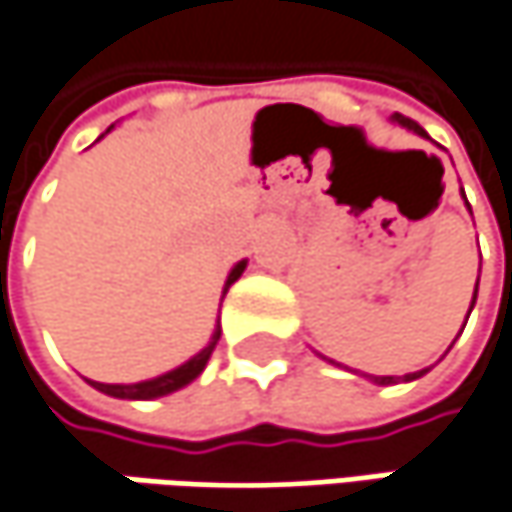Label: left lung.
<instances>
[{
  "instance_id": "8db88e82",
  "label": "left lung",
  "mask_w": 512,
  "mask_h": 512,
  "mask_svg": "<svg viewBox=\"0 0 512 512\" xmlns=\"http://www.w3.org/2000/svg\"><path fill=\"white\" fill-rule=\"evenodd\" d=\"M390 122H396V125H402V128H408V130H414L417 136H425V130L414 122V119H408V116H402V113H393L390 116ZM475 297H478V285H475V294H472V306H475ZM472 306H469V311H472ZM466 320H469V314H466ZM466 326V323H463ZM335 364V361H332ZM428 373V367L425 370H417V373H408L402 382H414V379H420V376H425ZM370 382H376V384H396V376H367Z\"/></svg>"
}]
</instances>
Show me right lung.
<instances>
[{"label":"right lung","mask_w":512,"mask_h":512,"mask_svg":"<svg viewBox=\"0 0 512 512\" xmlns=\"http://www.w3.org/2000/svg\"><path fill=\"white\" fill-rule=\"evenodd\" d=\"M113 130V125L107 128V133ZM244 268H247V259H241L238 265H233V271L227 276V282H224V291H221V300H224V294L230 291V285L236 282L238 276L244 274ZM218 338H221V323H215V332H212V338H209V344L198 352V355H192L186 364H180V367H174V370H168L163 376H157V379H145V382H136V384H104V382H87L95 387V390H101V393H107V396H113V399H160V396H168V393H174V390H180V387H186V384H192L198 376L203 373V367H206V361H209V355H212V349L218 344Z\"/></svg>","instance_id":"right-lung-1"}]
</instances>
